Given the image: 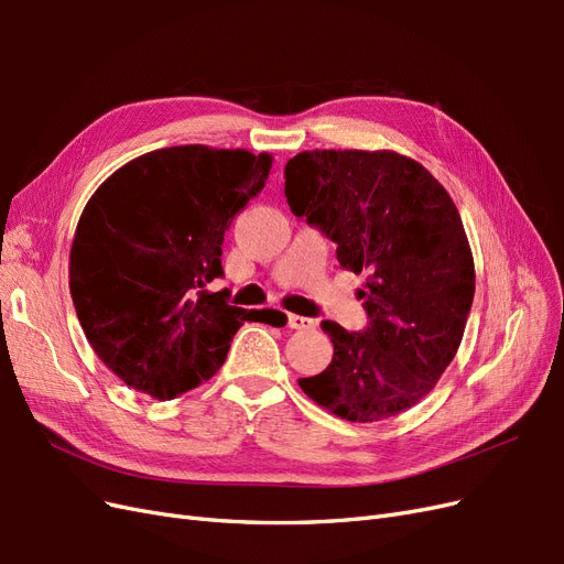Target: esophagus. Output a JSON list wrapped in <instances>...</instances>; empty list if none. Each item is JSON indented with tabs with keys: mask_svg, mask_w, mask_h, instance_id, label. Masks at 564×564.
I'll list each match as a JSON object with an SVG mask.
<instances>
[{
	"mask_svg": "<svg viewBox=\"0 0 564 564\" xmlns=\"http://www.w3.org/2000/svg\"><path fill=\"white\" fill-rule=\"evenodd\" d=\"M289 327H292V329H313L315 319L292 313V315H289Z\"/></svg>",
	"mask_w": 564,
	"mask_h": 564,
	"instance_id": "1",
	"label": "esophagus"
}]
</instances>
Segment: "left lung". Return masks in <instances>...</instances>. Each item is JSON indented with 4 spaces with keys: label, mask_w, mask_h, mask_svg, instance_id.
I'll return each instance as SVG.
<instances>
[{
    "label": "left lung",
    "mask_w": 564,
    "mask_h": 564,
    "mask_svg": "<svg viewBox=\"0 0 564 564\" xmlns=\"http://www.w3.org/2000/svg\"><path fill=\"white\" fill-rule=\"evenodd\" d=\"M284 195L336 242L340 268L367 272L369 324L322 322L332 365L299 379L332 414L377 423L419 404L449 367L475 294V263L456 204L416 160L392 150H305L284 166Z\"/></svg>",
    "instance_id": "8db88e82"
}]
</instances>
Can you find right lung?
Here are the masks:
<instances>
[{
  "instance_id": "add662e5",
  "label": "right lung",
  "mask_w": 564,
  "mask_h": 564,
  "mask_svg": "<svg viewBox=\"0 0 564 564\" xmlns=\"http://www.w3.org/2000/svg\"><path fill=\"white\" fill-rule=\"evenodd\" d=\"M272 155L209 145L145 152L100 183L70 249V294L91 348L158 400L209 381L251 322L224 292L220 245L263 191Z\"/></svg>"
}]
</instances>
